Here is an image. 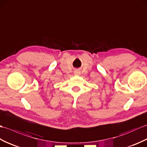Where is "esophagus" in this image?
<instances>
[{"label":"esophagus","instance_id":"34e87169","mask_svg":"<svg viewBox=\"0 0 147 147\" xmlns=\"http://www.w3.org/2000/svg\"><path fill=\"white\" fill-rule=\"evenodd\" d=\"M74 75L75 76H80V71L78 70H76L74 71Z\"/></svg>","mask_w":147,"mask_h":147}]
</instances>
